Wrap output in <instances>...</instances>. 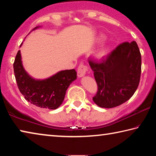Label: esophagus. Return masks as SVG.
<instances>
[{
	"label": "esophagus",
	"mask_w": 156,
	"mask_h": 156,
	"mask_svg": "<svg viewBox=\"0 0 156 156\" xmlns=\"http://www.w3.org/2000/svg\"><path fill=\"white\" fill-rule=\"evenodd\" d=\"M87 70H88L87 66L84 65L83 64H81L79 65V67L78 68V72H77L78 77L80 78V77H83V76H84L86 74V72Z\"/></svg>",
	"instance_id": "1"
}]
</instances>
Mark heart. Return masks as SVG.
Returning a JSON list of instances; mask_svg holds the SVG:
<instances>
[{"mask_svg":"<svg viewBox=\"0 0 156 156\" xmlns=\"http://www.w3.org/2000/svg\"><path fill=\"white\" fill-rule=\"evenodd\" d=\"M105 54H106V49H102L101 51H100L99 52L98 55H99V56H100V57H102V56H105Z\"/></svg>","mask_w":156,"mask_h":156,"instance_id":"b5f03b06","label":"heart"}]
</instances>
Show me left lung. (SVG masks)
<instances>
[{
	"instance_id": "1",
	"label": "left lung",
	"mask_w": 156,
	"mask_h": 156,
	"mask_svg": "<svg viewBox=\"0 0 156 156\" xmlns=\"http://www.w3.org/2000/svg\"><path fill=\"white\" fill-rule=\"evenodd\" d=\"M98 91L94 102L102 108H113L127 101L140 80L141 54L136 41L121 43L106 58L89 59Z\"/></svg>"
}]
</instances>
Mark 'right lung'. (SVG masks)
<instances>
[{
  "label": "right lung",
  "mask_w": 156,
  "mask_h": 156,
  "mask_svg": "<svg viewBox=\"0 0 156 156\" xmlns=\"http://www.w3.org/2000/svg\"><path fill=\"white\" fill-rule=\"evenodd\" d=\"M14 71L18 87L26 100L36 107L49 109H56L61 105L69 86L77 78L75 69H67L44 80L34 79L23 67L20 50L16 56Z\"/></svg>",
  "instance_id": "right-lung-1"
}]
</instances>
